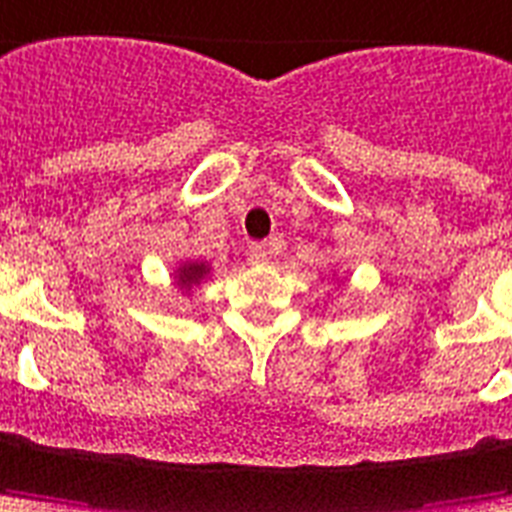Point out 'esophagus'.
<instances>
[{
  "label": "esophagus",
  "instance_id": "esophagus-1",
  "mask_svg": "<svg viewBox=\"0 0 512 512\" xmlns=\"http://www.w3.org/2000/svg\"><path fill=\"white\" fill-rule=\"evenodd\" d=\"M270 256H273V248H270L267 242H253V245H250V259H253V262H267Z\"/></svg>",
  "mask_w": 512,
  "mask_h": 512
}]
</instances>
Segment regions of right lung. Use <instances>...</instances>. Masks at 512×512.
Instances as JSON below:
<instances>
[{
  "label": "right lung",
  "mask_w": 512,
  "mask_h": 512,
  "mask_svg": "<svg viewBox=\"0 0 512 512\" xmlns=\"http://www.w3.org/2000/svg\"><path fill=\"white\" fill-rule=\"evenodd\" d=\"M211 276V264L203 262V259H189V262H181L178 267H175V273H172V278H175V287L181 292H189L195 290V287H200L206 278Z\"/></svg>",
  "instance_id": "obj_1"
}]
</instances>
